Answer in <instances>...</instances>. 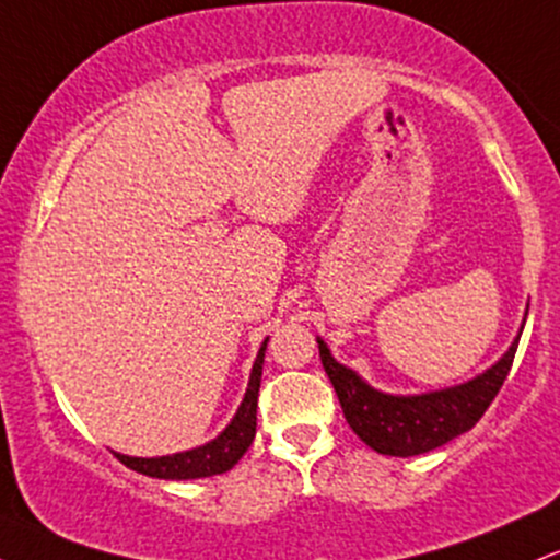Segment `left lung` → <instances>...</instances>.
<instances>
[{"mask_svg": "<svg viewBox=\"0 0 560 560\" xmlns=\"http://www.w3.org/2000/svg\"><path fill=\"white\" fill-rule=\"evenodd\" d=\"M516 347L518 339L490 371L460 387L416 397H395L371 389L355 371L334 361L329 347L318 339L320 363L331 378L350 429L376 453L397 455V458L429 453L477 427V421L503 387Z\"/></svg>", "mask_w": 560, "mask_h": 560, "instance_id": "left-lung-1", "label": "left lung"}]
</instances>
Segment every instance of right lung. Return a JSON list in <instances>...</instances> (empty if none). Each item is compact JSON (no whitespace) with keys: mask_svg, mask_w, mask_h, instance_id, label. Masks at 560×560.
I'll list each match as a JSON object with an SVG mask.
<instances>
[{"mask_svg":"<svg viewBox=\"0 0 560 560\" xmlns=\"http://www.w3.org/2000/svg\"><path fill=\"white\" fill-rule=\"evenodd\" d=\"M268 342V339H266ZM266 342H262L258 358H255L253 374H249L247 395L236 410V416L223 429L221 436H215L208 445L186 450V453L163 455V458H128V455L115 453L120 464L131 468V471L147 474L155 479H199V477H213V474H223L247 453V447L255 440V427H258V392H260V376H262V358H266Z\"/></svg>","mask_w":560,"mask_h":560,"instance_id":"obj_1","label":"right lung"}]
</instances>
